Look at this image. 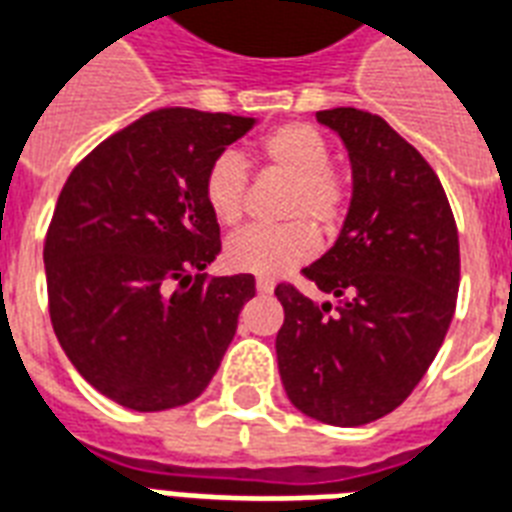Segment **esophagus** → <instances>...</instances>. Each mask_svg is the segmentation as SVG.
Returning <instances> with one entry per match:
<instances>
[{
  "label": "esophagus",
  "mask_w": 512,
  "mask_h": 512,
  "mask_svg": "<svg viewBox=\"0 0 512 512\" xmlns=\"http://www.w3.org/2000/svg\"><path fill=\"white\" fill-rule=\"evenodd\" d=\"M256 291L272 293V291H275V283H272V280H267V277H259V280H256Z\"/></svg>",
  "instance_id": "1"
}]
</instances>
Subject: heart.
Returning <instances> with one entry per match:
<instances>
[{
    "label": "heart",
    "instance_id": "b5f03b06",
    "mask_svg": "<svg viewBox=\"0 0 512 512\" xmlns=\"http://www.w3.org/2000/svg\"><path fill=\"white\" fill-rule=\"evenodd\" d=\"M259 160L269 170L291 178V189L280 211L288 224L275 229H245L227 243L224 261L235 272L277 277L318 253V235L307 220L323 232L339 227L347 189L342 176L331 168V146L326 138L301 122H288L272 130L259 144ZM245 189L248 176L240 154H219L202 184L213 219L224 227L240 224L245 213Z\"/></svg>",
    "mask_w": 512,
    "mask_h": 512
}]
</instances>
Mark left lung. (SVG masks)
I'll use <instances>...</instances> for the list:
<instances>
[{"instance_id":"obj_1","label":"left lung","mask_w":512,"mask_h":512,"mask_svg":"<svg viewBox=\"0 0 512 512\" xmlns=\"http://www.w3.org/2000/svg\"><path fill=\"white\" fill-rule=\"evenodd\" d=\"M318 122L347 149L352 197L336 243L304 275L339 304L277 285V368L301 414L360 427L395 411L441 350L459 237L433 168L382 117L339 106Z\"/></svg>"}]
</instances>
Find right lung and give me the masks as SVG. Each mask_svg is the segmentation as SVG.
I'll list each match as a JSON object with an SVG mask.
<instances>
[{
  "label": "right lung",
  "instance_id": "obj_1",
  "mask_svg": "<svg viewBox=\"0 0 512 512\" xmlns=\"http://www.w3.org/2000/svg\"><path fill=\"white\" fill-rule=\"evenodd\" d=\"M253 117L160 109L98 144L63 184L45 240L50 320L95 390L133 411L192 403L219 371L253 275L221 253L205 173Z\"/></svg>",
  "mask_w": 512,
  "mask_h": 512
}]
</instances>
